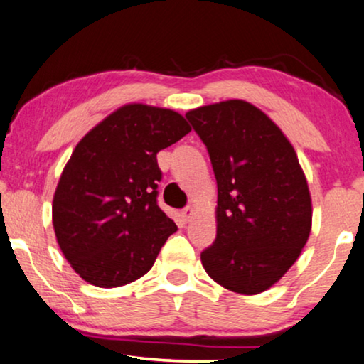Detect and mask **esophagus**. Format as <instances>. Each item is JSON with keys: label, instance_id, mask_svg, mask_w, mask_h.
Masks as SVG:
<instances>
[{"label": "esophagus", "instance_id": "esophagus-1", "mask_svg": "<svg viewBox=\"0 0 364 364\" xmlns=\"http://www.w3.org/2000/svg\"><path fill=\"white\" fill-rule=\"evenodd\" d=\"M191 216H193V208L186 206L185 210H181V218H183V221H185V223L190 221Z\"/></svg>", "mask_w": 364, "mask_h": 364}]
</instances>
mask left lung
<instances>
[{"label":"left lung","instance_id":"1","mask_svg":"<svg viewBox=\"0 0 364 364\" xmlns=\"http://www.w3.org/2000/svg\"><path fill=\"white\" fill-rule=\"evenodd\" d=\"M208 149L218 185L216 240L206 273L226 289L258 294L291 268L311 231V198L291 143L241 100L186 113Z\"/></svg>","mask_w":364,"mask_h":364}]
</instances>
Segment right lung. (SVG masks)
<instances>
[{
	"label": "right lung",
	"mask_w": 364,
	"mask_h": 364,
	"mask_svg": "<svg viewBox=\"0 0 364 364\" xmlns=\"http://www.w3.org/2000/svg\"><path fill=\"white\" fill-rule=\"evenodd\" d=\"M190 132L176 111L126 105L76 144L53 200V226L85 281L123 287L151 269L178 230L158 206L156 154Z\"/></svg>",
	"instance_id": "obj_1"
}]
</instances>
